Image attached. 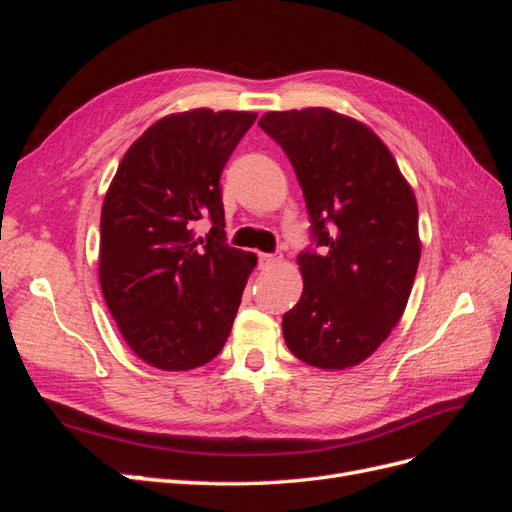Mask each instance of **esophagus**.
<instances>
[{"instance_id":"esophagus-1","label":"esophagus","mask_w":512,"mask_h":512,"mask_svg":"<svg viewBox=\"0 0 512 512\" xmlns=\"http://www.w3.org/2000/svg\"><path fill=\"white\" fill-rule=\"evenodd\" d=\"M260 262L265 267H273V265H280L282 262V254H260Z\"/></svg>"}]
</instances>
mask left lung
<instances>
[{
  "label": "left lung",
  "instance_id": "obj_1",
  "mask_svg": "<svg viewBox=\"0 0 512 512\" xmlns=\"http://www.w3.org/2000/svg\"><path fill=\"white\" fill-rule=\"evenodd\" d=\"M258 126L301 183L322 252L297 256L299 303L282 318L299 361L348 369L374 354L404 316L421 260L418 207L380 136L324 106L271 111Z\"/></svg>",
  "mask_w": 512,
  "mask_h": 512
}]
</instances>
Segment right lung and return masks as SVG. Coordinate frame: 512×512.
<instances>
[{"instance_id": "add662e5", "label": "right lung", "mask_w": 512, "mask_h": 512, "mask_svg": "<svg viewBox=\"0 0 512 512\" xmlns=\"http://www.w3.org/2000/svg\"><path fill=\"white\" fill-rule=\"evenodd\" d=\"M256 113L192 108L121 158L100 220L98 273L121 337L147 365L188 371L220 354L258 256L224 243L220 175ZM212 220L207 240L193 224Z\"/></svg>"}]
</instances>
